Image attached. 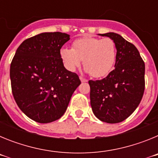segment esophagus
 <instances>
[{
	"mask_svg": "<svg viewBox=\"0 0 158 158\" xmlns=\"http://www.w3.org/2000/svg\"><path fill=\"white\" fill-rule=\"evenodd\" d=\"M80 80L81 82H87L88 81V80H86L85 78L82 77H80Z\"/></svg>",
	"mask_w": 158,
	"mask_h": 158,
	"instance_id": "obj_1",
	"label": "esophagus"
}]
</instances>
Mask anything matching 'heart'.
I'll use <instances>...</instances> for the list:
<instances>
[{
    "mask_svg": "<svg viewBox=\"0 0 158 158\" xmlns=\"http://www.w3.org/2000/svg\"><path fill=\"white\" fill-rule=\"evenodd\" d=\"M60 58L67 70L74 72L83 60L85 72L93 77L107 76L113 69L116 60V47L112 40L86 37L74 40L72 49L62 48Z\"/></svg>",
    "mask_w": 158,
    "mask_h": 158,
    "instance_id": "b5f03b06",
    "label": "heart"
}]
</instances>
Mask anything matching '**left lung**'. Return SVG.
Listing matches in <instances>:
<instances>
[{
	"label": "left lung",
	"instance_id": "left-lung-1",
	"mask_svg": "<svg viewBox=\"0 0 158 158\" xmlns=\"http://www.w3.org/2000/svg\"><path fill=\"white\" fill-rule=\"evenodd\" d=\"M114 41L115 69L105 78L89 81L90 104L95 116L107 123L125 120L142 100L145 89V63L138 49L120 35L99 34Z\"/></svg>",
	"mask_w": 158,
	"mask_h": 158
}]
</instances>
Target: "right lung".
Returning a JSON list of instances; mask_svg holds the SVG:
<instances>
[{
	"label": "right lung",
	"mask_w": 158,
	"mask_h": 158,
	"mask_svg": "<svg viewBox=\"0 0 158 158\" xmlns=\"http://www.w3.org/2000/svg\"><path fill=\"white\" fill-rule=\"evenodd\" d=\"M62 32H43L24 40L10 66L14 99L27 117L40 123L60 118L73 93L81 85L75 73L67 70L60 50L70 40Z\"/></svg>",
	"instance_id": "add662e5"
}]
</instances>
